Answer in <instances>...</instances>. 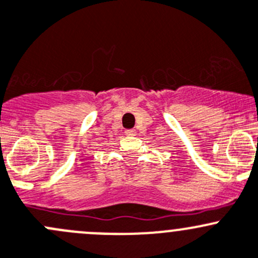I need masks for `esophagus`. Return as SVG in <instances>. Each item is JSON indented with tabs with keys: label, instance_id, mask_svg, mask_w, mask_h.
<instances>
[{
	"label": "esophagus",
	"instance_id": "34e87169",
	"mask_svg": "<svg viewBox=\"0 0 258 258\" xmlns=\"http://www.w3.org/2000/svg\"><path fill=\"white\" fill-rule=\"evenodd\" d=\"M125 134L128 135V137H134V135L137 134V132H135L134 129H126L125 130Z\"/></svg>",
	"mask_w": 258,
	"mask_h": 258
}]
</instances>
